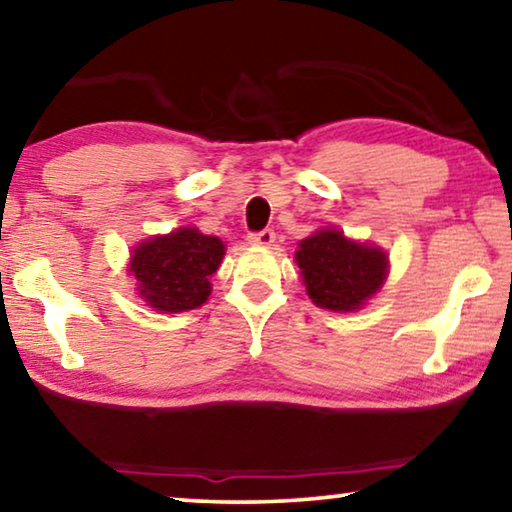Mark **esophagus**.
<instances>
[{
  "label": "esophagus",
  "instance_id": "1",
  "mask_svg": "<svg viewBox=\"0 0 512 512\" xmlns=\"http://www.w3.org/2000/svg\"><path fill=\"white\" fill-rule=\"evenodd\" d=\"M248 241L253 243V246H262V248H269L273 246V241H276V232L273 230H262V232H255L248 236Z\"/></svg>",
  "mask_w": 512,
  "mask_h": 512
}]
</instances>
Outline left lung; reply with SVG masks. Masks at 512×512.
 <instances>
[{"label":"left lung","instance_id":"8db88e82","mask_svg":"<svg viewBox=\"0 0 512 512\" xmlns=\"http://www.w3.org/2000/svg\"><path fill=\"white\" fill-rule=\"evenodd\" d=\"M294 257L312 303L333 312L363 308L388 276L384 250L347 239L333 227L303 239Z\"/></svg>","mask_w":512,"mask_h":512}]
</instances>
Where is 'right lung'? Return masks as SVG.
Listing matches in <instances>:
<instances>
[{
    "mask_svg": "<svg viewBox=\"0 0 512 512\" xmlns=\"http://www.w3.org/2000/svg\"><path fill=\"white\" fill-rule=\"evenodd\" d=\"M225 243L197 227H179L165 236H151L133 250L128 273L137 280V294L158 312H186L207 303L209 278L218 271Z\"/></svg>",
    "mask_w": 512,
    "mask_h": 512,
    "instance_id": "right-lung-1",
    "label": "right lung"
}]
</instances>
